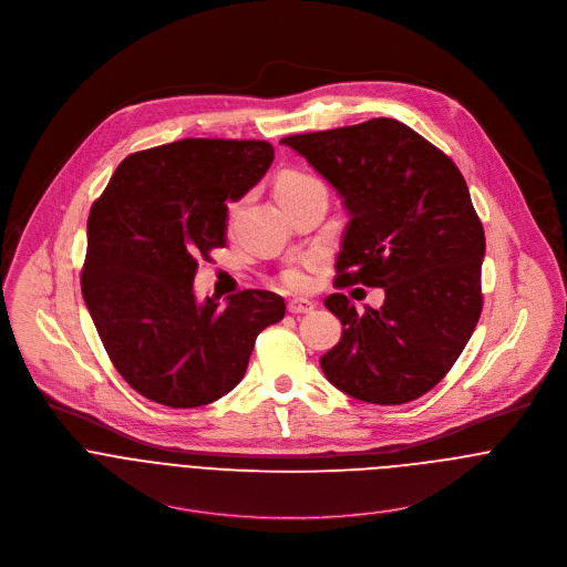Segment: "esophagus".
Segmentation results:
<instances>
[{
    "instance_id": "34e87169",
    "label": "esophagus",
    "mask_w": 567,
    "mask_h": 567,
    "mask_svg": "<svg viewBox=\"0 0 567 567\" xmlns=\"http://www.w3.org/2000/svg\"><path fill=\"white\" fill-rule=\"evenodd\" d=\"M315 303L312 301H308V299H295V301H290L288 303V312L290 315H310V312H315Z\"/></svg>"
}]
</instances>
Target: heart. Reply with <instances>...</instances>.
Segmentation results:
<instances>
[{
  "instance_id": "1",
  "label": "heart",
  "mask_w": 567,
  "mask_h": 567,
  "mask_svg": "<svg viewBox=\"0 0 567 567\" xmlns=\"http://www.w3.org/2000/svg\"><path fill=\"white\" fill-rule=\"evenodd\" d=\"M317 187H323V185L306 172H284L275 183V196L284 198V196H292V194H299V192H306V189H317ZM231 212H236V205L231 207ZM281 281L288 290H295V292L308 290L310 284H312L310 261H301V264H295V266L286 268L284 275H281Z\"/></svg>"
}]
</instances>
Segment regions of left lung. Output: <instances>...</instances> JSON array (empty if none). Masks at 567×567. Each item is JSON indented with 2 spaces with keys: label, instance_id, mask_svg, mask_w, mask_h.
I'll use <instances>...</instances> for the list:
<instances>
[{
  "label": "left lung",
  "instance_id": "left-lung-1",
  "mask_svg": "<svg viewBox=\"0 0 567 567\" xmlns=\"http://www.w3.org/2000/svg\"><path fill=\"white\" fill-rule=\"evenodd\" d=\"M338 192L349 214L336 286L384 288L358 315L336 292L342 323L324 378L369 404L412 402L452 369L483 312L485 231L454 162L391 117L284 137Z\"/></svg>",
  "mask_w": 567,
  "mask_h": 567
}]
</instances>
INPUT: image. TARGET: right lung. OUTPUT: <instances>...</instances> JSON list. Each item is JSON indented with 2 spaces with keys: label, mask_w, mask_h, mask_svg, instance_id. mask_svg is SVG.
<instances>
[{
  "label": "right lung",
  "mask_w": 567,
  "mask_h": 567,
  "mask_svg": "<svg viewBox=\"0 0 567 567\" xmlns=\"http://www.w3.org/2000/svg\"><path fill=\"white\" fill-rule=\"evenodd\" d=\"M275 151L255 140H181L120 163L86 223L82 299L120 375L169 408L240 384L255 338L286 303L268 290L196 301V257L227 244V200L259 183Z\"/></svg>",
  "instance_id": "add662e5"
}]
</instances>
